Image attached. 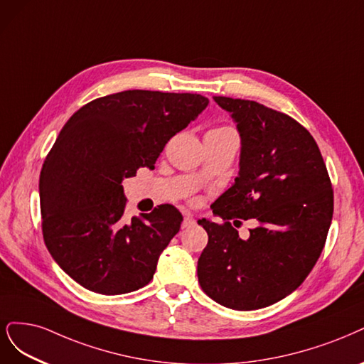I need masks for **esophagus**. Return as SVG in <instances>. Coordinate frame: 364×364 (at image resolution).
Returning a JSON list of instances; mask_svg holds the SVG:
<instances>
[{"instance_id":"obj_1","label":"esophagus","mask_w":364,"mask_h":364,"mask_svg":"<svg viewBox=\"0 0 364 364\" xmlns=\"http://www.w3.org/2000/svg\"><path fill=\"white\" fill-rule=\"evenodd\" d=\"M196 224V220L191 217V215H185L183 218V223H182V229H186V228H191V225Z\"/></svg>"}]
</instances>
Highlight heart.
Here are the masks:
<instances>
[{"instance_id": "obj_1", "label": "heart", "mask_w": 364, "mask_h": 364, "mask_svg": "<svg viewBox=\"0 0 364 364\" xmlns=\"http://www.w3.org/2000/svg\"><path fill=\"white\" fill-rule=\"evenodd\" d=\"M210 132H229V134H235L230 128H217V129H212Z\"/></svg>"}]
</instances>
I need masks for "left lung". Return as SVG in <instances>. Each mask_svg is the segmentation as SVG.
I'll return each mask as SVG.
<instances>
[{
  "instance_id": "8db88e82",
  "label": "left lung",
  "mask_w": 364,
  "mask_h": 364,
  "mask_svg": "<svg viewBox=\"0 0 364 364\" xmlns=\"http://www.w3.org/2000/svg\"><path fill=\"white\" fill-rule=\"evenodd\" d=\"M241 136L240 171L214 203L223 224L198 220L208 245L197 262L202 289L233 310L268 307L291 295L315 267L333 218V188L310 132L255 101L214 96ZM257 228L247 240L241 219Z\"/></svg>"
}]
</instances>
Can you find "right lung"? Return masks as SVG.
<instances>
[{
  "instance_id": "right-lung-1",
  "label": "right lung",
  "mask_w": 364,
  "mask_h": 364,
  "mask_svg": "<svg viewBox=\"0 0 364 364\" xmlns=\"http://www.w3.org/2000/svg\"><path fill=\"white\" fill-rule=\"evenodd\" d=\"M208 104L202 95L127 90L84 105L60 131L41 171L43 240L85 289L120 295L154 279L183 217L161 205L127 220L122 182L155 168L167 141Z\"/></svg>"
}]
</instances>
